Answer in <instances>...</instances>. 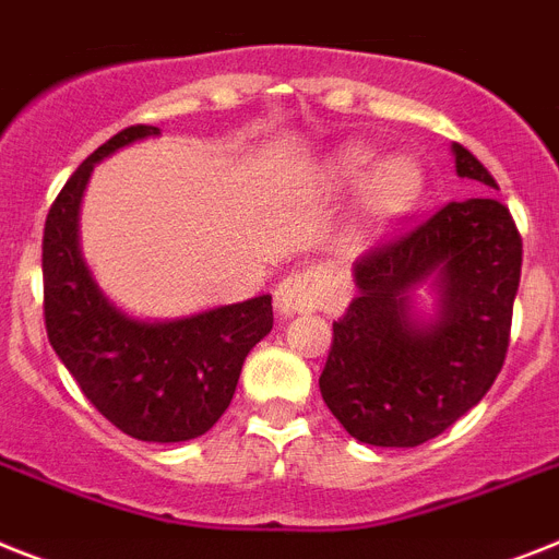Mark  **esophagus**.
<instances>
[{
	"label": "esophagus",
	"instance_id": "obj_1",
	"mask_svg": "<svg viewBox=\"0 0 559 559\" xmlns=\"http://www.w3.org/2000/svg\"><path fill=\"white\" fill-rule=\"evenodd\" d=\"M325 297H329V274L320 265L294 271L274 290L276 311L283 313V317L313 311V308H320L325 302Z\"/></svg>",
	"mask_w": 559,
	"mask_h": 559
}]
</instances>
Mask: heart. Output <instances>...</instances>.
Wrapping results in <instances>:
<instances>
[{
    "label": "heart",
    "instance_id": "1",
    "mask_svg": "<svg viewBox=\"0 0 559 559\" xmlns=\"http://www.w3.org/2000/svg\"><path fill=\"white\" fill-rule=\"evenodd\" d=\"M380 163V154L368 145H348L331 159L329 179L340 188H357L368 179L362 193V211L371 225H385L405 211H412L419 200L426 174L412 156H394L382 163L377 171L372 168Z\"/></svg>",
    "mask_w": 559,
    "mask_h": 559
}]
</instances>
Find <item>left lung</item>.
<instances>
[{
	"label": "left lung",
	"mask_w": 559,
	"mask_h": 559,
	"mask_svg": "<svg viewBox=\"0 0 559 559\" xmlns=\"http://www.w3.org/2000/svg\"><path fill=\"white\" fill-rule=\"evenodd\" d=\"M460 177L497 188L486 165L454 145ZM523 239L495 197L449 202L357 260L359 297L334 322L320 391L359 442L414 449L488 394L509 354ZM431 278L441 313L411 320L407 290Z\"/></svg>",
	"instance_id": "8db88e82"
}]
</instances>
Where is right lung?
<instances>
[{
    "mask_svg": "<svg viewBox=\"0 0 559 559\" xmlns=\"http://www.w3.org/2000/svg\"><path fill=\"white\" fill-rule=\"evenodd\" d=\"M156 133L154 124H131L110 136L50 205L41 237L45 331L82 394L119 431L145 442H186L225 414L248 352L274 325V308L262 294L182 320L142 322L94 283L76 239L87 177L99 159Z\"/></svg>",
    "mask_w": 559,
    "mask_h": 559,
    "instance_id": "obj_1",
    "label": "right lung"
}]
</instances>
